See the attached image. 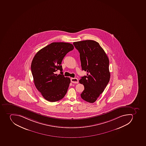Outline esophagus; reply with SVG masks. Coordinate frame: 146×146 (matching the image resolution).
<instances>
[{"label":"esophagus","instance_id":"obj_1","mask_svg":"<svg viewBox=\"0 0 146 146\" xmlns=\"http://www.w3.org/2000/svg\"><path fill=\"white\" fill-rule=\"evenodd\" d=\"M71 81L72 82V83L78 84V79L76 78H71Z\"/></svg>","mask_w":146,"mask_h":146}]
</instances>
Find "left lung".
Here are the masks:
<instances>
[{"label": "left lung", "instance_id": "left-lung-1", "mask_svg": "<svg viewBox=\"0 0 146 146\" xmlns=\"http://www.w3.org/2000/svg\"><path fill=\"white\" fill-rule=\"evenodd\" d=\"M80 54L82 69L87 71V76L79 80L85 89L81 93L82 99L93 103L104 92L110 80L109 60L98 42L85 40L74 42Z\"/></svg>", "mask_w": 146, "mask_h": 146}]
</instances>
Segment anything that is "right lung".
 <instances>
[{"label": "right lung", "instance_id": "right-lung-1", "mask_svg": "<svg viewBox=\"0 0 146 146\" xmlns=\"http://www.w3.org/2000/svg\"><path fill=\"white\" fill-rule=\"evenodd\" d=\"M72 44L66 42H52L42 48L35 55L31 70L36 88L46 100L51 102L62 99L70 84L69 78L57 75L62 71L61 62L65 55L74 49Z\"/></svg>", "mask_w": 146, "mask_h": 146}]
</instances>
